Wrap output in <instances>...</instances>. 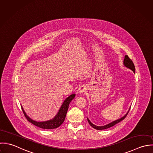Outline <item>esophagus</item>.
Returning a JSON list of instances; mask_svg holds the SVG:
<instances>
[{"label": "esophagus", "instance_id": "1", "mask_svg": "<svg viewBox=\"0 0 153 153\" xmlns=\"http://www.w3.org/2000/svg\"><path fill=\"white\" fill-rule=\"evenodd\" d=\"M85 91H86V88L84 85H82V86L79 87V88H78V93L79 94H82L84 92H85Z\"/></svg>", "mask_w": 153, "mask_h": 153}]
</instances>
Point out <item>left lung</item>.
<instances>
[{
  "label": "left lung",
  "mask_w": 153,
  "mask_h": 153,
  "mask_svg": "<svg viewBox=\"0 0 153 153\" xmlns=\"http://www.w3.org/2000/svg\"><path fill=\"white\" fill-rule=\"evenodd\" d=\"M123 65H124V66H125V67H126V68L130 69L132 70L134 73H135V69L134 64L133 62L132 61V60L128 57V55H125V59H124V60H123ZM128 113H129V111L127 112V113H126L125 116H123L121 118H120V119H117V120H114V121H113V122H111V123H108V124H107V125H104V126H96V125L93 124V123L90 122V120H89L88 118H87V120H88V122L89 124H90L93 128H94V129H97V130H102V129H105L109 128H110V127H111V126H113L115 125L116 124H117V123H118L119 122H120V121L123 120L126 117V116H127V114H128Z\"/></svg>",
  "instance_id": "left-lung-1"
}]
</instances>
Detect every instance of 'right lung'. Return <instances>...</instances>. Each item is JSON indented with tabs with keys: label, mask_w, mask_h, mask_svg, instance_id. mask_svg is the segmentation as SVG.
<instances>
[{
	"label": "right lung",
	"mask_w": 153,
	"mask_h": 153,
	"mask_svg": "<svg viewBox=\"0 0 153 153\" xmlns=\"http://www.w3.org/2000/svg\"><path fill=\"white\" fill-rule=\"evenodd\" d=\"M75 97V94H71V96H69L68 97H67L63 102L58 113L55 116V117L51 120H49L48 121H45V122L35 121V120L31 119L30 117H29L27 115L26 113L25 112V111L23 109L22 106H21V108H22V111L24 114V116H25L27 119L30 122H31V123L34 125L35 126H38L40 128H43V129H55V128H57L59 126H60L63 123L65 117H66V113H67V111L69 108V103L74 99Z\"/></svg>",
	"instance_id": "right-lung-1"
}]
</instances>
